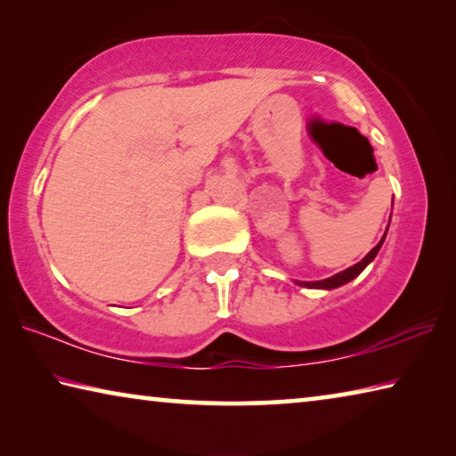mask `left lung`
<instances>
[{"mask_svg": "<svg viewBox=\"0 0 456 456\" xmlns=\"http://www.w3.org/2000/svg\"><path fill=\"white\" fill-rule=\"evenodd\" d=\"M382 241H384V237H382ZM382 241L378 243L372 251L368 253V256L360 261V264H356V265H352V267H348L346 269V272H339V273H336V275H331V277H328V280H322V281H299V285H304V288H322V289H334V288H339V285H344V283H348V281H352L354 277L356 275H360L362 273V269H364L370 261H372L374 257H376V253L380 251V247H382Z\"/></svg>", "mask_w": 456, "mask_h": 456, "instance_id": "1", "label": "left lung"}]
</instances>
